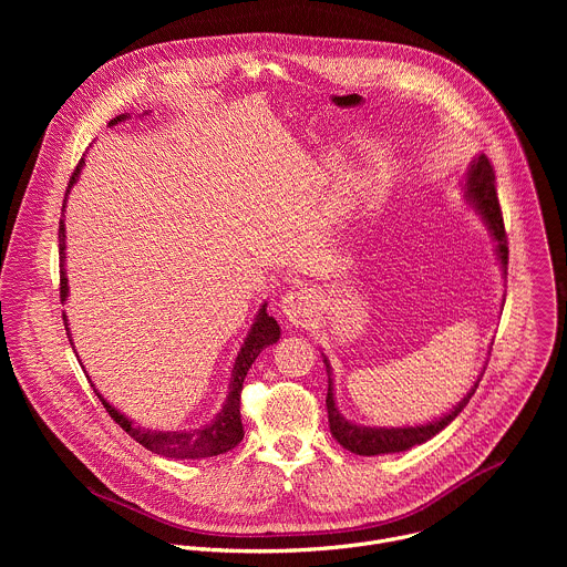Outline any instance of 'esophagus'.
<instances>
[{
    "instance_id": "esophagus-1",
    "label": "esophagus",
    "mask_w": 567,
    "mask_h": 567,
    "mask_svg": "<svg viewBox=\"0 0 567 567\" xmlns=\"http://www.w3.org/2000/svg\"><path fill=\"white\" fill-rule=\"evenodd\" d=\"M282 313L285 318L291 322V326H307V322H311V318L316 316V296L311 293V289L307 287H300L296 291H289L282 302Z\"/></svg>"
}]
</instances>
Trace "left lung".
I'll return each mask as SVG.
<instances>
[{
    "instance_id": "left-lung-1",
    "label": "left lung",
    "mask_w": 567,
    "mask_h": 567,
    "mask_svg": "<svg viewBox=\"0 0 567 567\" xmlns=\"http://www.w3.org/2000/svg\"><path fill=\"white\" fill-rule=\"evenodd\" d=\"M464 197L466 202L482 215L484 224L492 230L494 239H496V256L501 260L503 274L507 278V260H509V247H507V233H505V224H503V213H501V204H498V193H496V173L492 161L480 154L477 158L471 161V166L466 171V179H464ZM326 361L328 368V417H330V431L334 435V440L357 453V455H381V453H399V451H409L415 444H424L431 437H435L440 431H444L468 403V399L473 396L480 377L484 372H480L477 381L473 383V388L466 392V396L457 403V406L429 424L422 426H403V429H381V426H361V424H352L348 422L339 409H337V401H334V383H332V368L330 361Z\"/></svg>"
}]
</instances>
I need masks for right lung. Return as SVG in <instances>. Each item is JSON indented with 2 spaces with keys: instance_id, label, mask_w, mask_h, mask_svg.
<instances>
[{
  "instance_id": "add662e5",
  "label": "right lung",
  "mask_w": 567,
  "mask_h": 567,
  "mask_svg": "<svg viewBox=\"0 0 567 567\" xmlns=\"http://www.w3.org/2000/svg\"><path fill=\"white\" fill-rule=\"evenodd\" d=\"M127 114L116 116L114 121H110V125H116L121 121H125ZM85 161L80 158V164L75 166L69 188L75 184L80 171H83ZM69 193V190H66ZM64 208V206H62ZM64 219H60V228H58V239H60V300H66L69 293V285H66V271H64ZM64 316V313H62ZM66 320V318H64ZM69 332V328H66ZM71 339V337H69ZM280 339V326L274 316L267 313V305L260 307V311L256 313V322L251 326L245 346L239 348L233 372H230V383H228V394L221 411L215 415V420H210L208 424L193 429V431H150L143 426L132 424L125 415H121L107 399H103V394L96 390L99 399L103 401L105 411L110 413V417L130 435L134 437L141 446H145L147 451L164 455V457H175V460H199V457H213V455H221L230 449H235L241 437H245V429H241V415H239V394H241V383H245V377L249 372V368L254 365V361L258 359V354L267 348L274 346ZM73 346V343H71Z\"/></svg>"
}]
</instances>
